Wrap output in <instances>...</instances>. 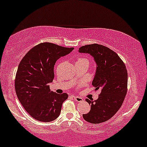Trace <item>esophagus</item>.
I'll use <instances>...</instances> for the list:
<instances>
[{
  "mask_svg": "<svg viewBox=\"0 0 147 147\" xmlns=\"http://www.w3.org/2000/svg\"><path fill=\"white\" fill-rule=\"evenodd\" d=\"M72 97H73L74 99H75L77 102H82V101H83V98L81 97H79V96H72Z\"/></svg>",
  "mask_w": 147,
  "mask_h": 147,
  "instance_id": "esophagus-1",
  "label": "esophagus"
}]
</instances>
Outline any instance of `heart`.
<instances>
[{"label":"heart","mask_w":147,"mask_h":147,"mask_svg":"<svg viewBox=\"0 0 147 147\" xmlns=\"http://www.w3.org/2000/svg\"><path fill=\"white\" fill-rule=\"evenodd\" d=\"M83 61H88L86 59H83V58H81V59H77L76 63H79V62H83Z\"/></svg>","instance_id":"1"}]
</instances>
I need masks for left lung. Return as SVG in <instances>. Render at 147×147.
I'll return each instance as SVG.
<instances>
[{
    "instance_id": "1",
    "label": "left lung",
    "mask_w": 147,
    "mask_h": 147,
    "mask_svg": "<svg viewBox=\"0 0 147 147\" xmlns=\"http://www.w3.org/2000/svg\"><path fill=\"white\" fill-rule=\"evenodd\" d=\"M79 52L89 54L94 59L96 70L92 85L96 91H100L96 100L86 99L91 110L83 114V118L91 123H102L112 118L122 105L128 86L126 67L117 53L103 45H85Z\"/></svg>"
}]
</instances>
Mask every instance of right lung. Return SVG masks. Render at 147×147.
<instances>
[{
	"label": "right lung",
	"instance_id": "1",
	"mask_svg": "<svg viewBox=\"0 0 147 147\" xmlns=\"http://www.w3.org/2000/svg\"><path fill=\"white\" fill-rule=\"evenodd\" d=\"M67 48L50 42L36 45L24 56L15 77V91L24 109L36 120L49 122L60 115L67 93L51 91L49 84L54 78L56 61L70 54Z\"/></svg>",
	"mask_w": 147,
	"mask_h": 147
}]
</instances>
